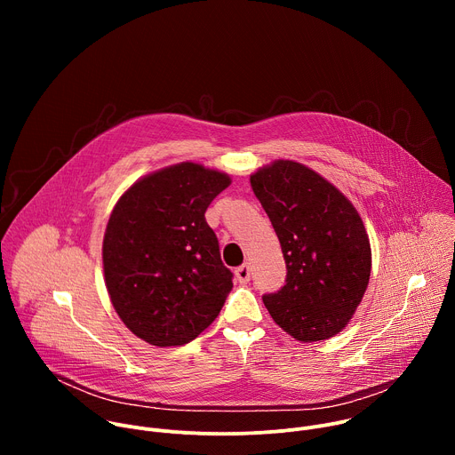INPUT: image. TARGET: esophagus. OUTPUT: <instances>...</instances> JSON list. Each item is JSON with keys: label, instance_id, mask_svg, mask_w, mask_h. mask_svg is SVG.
Returning a JSON list of instances; mask_svg holds the SVG:
<instances>
[{"label": "esophagus", "instance_id": "obj_1", "mask_svg": "<svg viewBox=\"0 0 455 455\" xmlns=\"http://www.w3.org/2000/svg\"><path fill=\"white\" fill-rule=\"evenodd\" d=\"M235 279L239 284H248L250 281V267L248 265H241L235 268Z\"/></svg>", "mask_w": 455, "mask_h": 455}]
</instances>
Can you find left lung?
<instances>
[{
	"mask_svg": "<svg viewBox=\"0 0 455 455\" xmlns=\"http://www.w3.org/2000/svg\"><path fill=\"white\" fill-rule=\"evenodd\" d=\"M279 237L286 284L263 295L272 318L300 342L340 333L369 284L371 244L344 194L309 167L277 160L250 176Z\"/></svg>",
	"mask_w": 455,
	"mask_h": 455,
	"instance_id": "obj_1",
	"label": "left lung"
}]
</instances>
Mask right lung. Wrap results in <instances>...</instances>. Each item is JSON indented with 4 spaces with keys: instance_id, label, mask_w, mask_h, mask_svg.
Returning a JSON list of instances; mask_svg holds the SVG:
<instances>
[{
    "instance_id": "1",
    "label": "right lung",
    "mask_w": 455,
    "mask_h": 455,
    "mask_svg": "<svg viewBox=\"0 0 455 455\" xmlns=\"http://www.w3.org/2000/svg\"><path fill=\"white\" fill-rule=\"evenodd\" d=\"M228 185L225 172L181 162L139 180L116 202L102 243L104 279L139 339L183 346L220 315L234 275L205 212Z\"/></svg>"
}]
</instances>
